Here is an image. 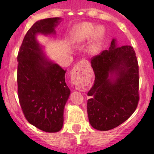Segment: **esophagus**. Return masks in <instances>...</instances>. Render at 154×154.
Returning a JSON list of instances; mask_svg holds the SVG:
<instances>
[{"instance_id": "34e87169", "label": "esophagus", "mask_w": 154, "mask_h": 154, "mask_svg": "<svg viewBox=\"0 0 154 154\" xmlns=\"http://www.w3.org/2000/svg\"><path fill=\"white\" fill-rule=\"evenodd\" d=\"M84 61H81L80 62L77 63L75 66L74 67V68L72 69V72L73 73H77V72H80L82 70V67H83V64L84 63Z\"/></svg>"}]
</instances>
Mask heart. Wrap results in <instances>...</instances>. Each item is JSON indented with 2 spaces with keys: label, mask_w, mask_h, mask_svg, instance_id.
<instances>
[{
  "label": "heart",
  "mask_w": 154,
  "mask_h": 154,
  "mask_svg": "<svg viewBox=\"0 0 154 154\" xmlns=\"http://www.w3.org/2000/svg\"><path fill=\"white\" fill-rule=\"evenodd\" d=\"M104 35V30L101 27H96L90 22H83L73 28L70 34V40L74 43L83 42L92 37L90 48L92 52L99 50Z\"/></svg>",
  "instance_id": "b5f03b06"
}]
</instances>
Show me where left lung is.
<instances>
[{
	"label": "left lung",
	"mask_w": 154,
	"mask_h": 154,
	"mask_svg": "<svg viewBox=\"0 0 154 154\" xmlns=\"http://www.w3.org/2000/svg\"><path fill=\"white\" fill-rule=\"evenodd\" d=\"M94 85L88 92L87 113L94 129H114L131 117L139 101L138 64L131 46L118 47L112 40L108 50L91 59Z\"/></svg>",
	"instance_id": "left-lung-1"
}]
</instances>
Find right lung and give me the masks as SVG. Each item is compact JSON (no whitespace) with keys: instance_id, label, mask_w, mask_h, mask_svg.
Returning a JSON list of instances; mask_svg holds the SVG:
<instances>
[{"instance_id":"add662e5","label":"right lung","mask_w":154,"mask_h":154,"mask_svg":"<svg viewBox=\"0 0 154 154\" xmlns=\"http://www.w3.org/2000/svg\"><path fill=\"white\" fill-rule=\"evenodd\" d=\"M59 17L36 22L24 37L18 53L17 83L19 104L26 120L37 129L57 132L64 122V108L71 90L66 71L47 59L37 34L55 35Z\"/></svg>"}]
</instances>
